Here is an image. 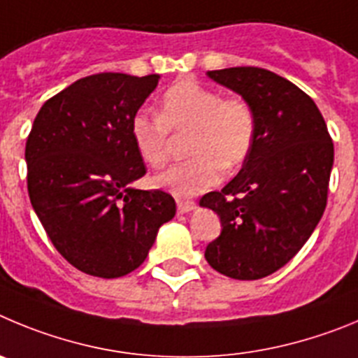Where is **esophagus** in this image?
<instances>
[{
  "label": "esophagus",
  "mask_w": 358,
  "mask_h": 358,
  "mask_svg": "<svg viewBox=\"0 0 358 358\" xmlns=\"http://www.w3.org/2000/svg\"><path fill=\"white\" fill-rule=\"evenodd\" d=\"M176 205H178L180 214H189V212L196 210L194 201H183V199H178V201H176Z\"/></svg>",
  "instance_id": "1"
}]
</instances>
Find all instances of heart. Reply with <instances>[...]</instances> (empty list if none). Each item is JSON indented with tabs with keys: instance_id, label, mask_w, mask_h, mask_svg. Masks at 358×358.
<instances>
[{
	"instance_id": "1",
	"label": "heart",
	"mask_w": 358,
	"mask_h": 358,
	"mask_svg": "<svg viewBox=\"0 0 358 358\" xmlns=\"http://www.w3.org/2000/svg\"><path fill=\"white\" fill-rule=\"evenodd\" d=\"M169 131L191 134V159L159 173L153 183L176 198H192L217 185L223 167L231 171L243 166L255 143L257 117L243 98H223L194 80H180L162 96L157 117L139 112L131 119V141L144 164L167 162Z\"/></svg>"
}]
</instances>
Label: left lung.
Masks as SVG:
<instances>
[{"mask_svg": "<svg viewBox=\"0 0 358 358\" xmlns=\"http://www.w3.org/2000/svg\"><path fill=\"white\" fill-rule=\"evenodd\" d=\"M207 75L250 103L257 135L239 175L199 199L223 227L205 259L224 276L259 280L285 266L320 223L334 143L320 108L289 80L260 67Z\"/></svg>", "mask_w": 358, "mask_h": 358, "instance_id": "8db88e82", "label": "left lung"}]
</instances>
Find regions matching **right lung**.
Listing matches in <instances>:
<instances>
[{
	"label": "right lung",
	"mask_w": 358,
	"mask_h": 358,
	"mask_svg": "<svg viewBox=\"0 0 358 358\" xmlns=\"http://www.w3.org/2000/svg\"><path fill=\"white\" fill-rule=\"evenodd\" d=\"M159 80L123 73L76 80L44 103L28 135L31 207L60 255L87 275L119 278L137 269L176 214L171 194L131 187L146 175L131 119Z\"/></svg>",
	"instance_id": "1"
}]
</instances>
